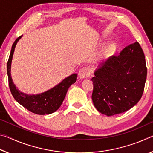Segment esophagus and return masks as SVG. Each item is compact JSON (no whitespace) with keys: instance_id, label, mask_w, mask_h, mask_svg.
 <instances>
[{"instance_id":"34e87169","label":"esophagus","mask_w":153,"mask_h":153,"mask_svg":"<svg viewBox=\"0 0 153 153\" xmlns=\"http://www.w3.org/2000/svg\"><path fill=\"white\" fill-rule=\"evenodd\" d=\"M90 75V70L88 68V67H82V69H80L78 73V76L80 79H83L84 78H86V77H89Z\"/></svg>"}]
</instances>
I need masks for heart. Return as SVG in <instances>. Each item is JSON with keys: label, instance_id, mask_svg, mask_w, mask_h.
I'll use <instances>...</instances> for the list:
<instances>
[{"label": "heart", "instance_id": "1", "mask_svg": "<svg viewBox=\"0 0 153 153\" xmlns=\"http://www.w3.org/2000/svg\"><path fill=\"white\" fill-rule=\"evenodd\" d=\"M115 45L114 44H110L107 46H106L103 49L101 55H100V56H101L102 59H107L109 56L111 54L113 53V52L115 50Z\"/></svg>", "mask_w": 153, "mask_h": 153}]
</instances>
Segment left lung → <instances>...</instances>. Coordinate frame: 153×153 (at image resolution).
Masks as SVG:
<instances>
[{
  "instance_id": "1",
  "label": "left lung",
  "mask_w": 153,
  "mask_h": 153,
  "mask_svg": "<svg viewBox=\"0 0 153 153\" xmlns=\"http://www.w3.org/2000/svg\"><path fill=\"white\" fill-rule=\"evenodd\" d=\"M92 78L93 104L98 112L113 116L136 105L143 94L147 68L144 54L136 41L118 56L101 63Z\"/></svg>"
}]
</instances>
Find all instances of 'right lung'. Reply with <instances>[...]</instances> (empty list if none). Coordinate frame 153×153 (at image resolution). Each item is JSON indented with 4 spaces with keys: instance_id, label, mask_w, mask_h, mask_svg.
<instances>
[{
    "instance_id": "1",
    "label": "right lung",
    "mask_w": 153,
    "mask_h": 153,
    "mask_svg": "<svg viewBox=\"0 0 153 153\" xmlns=\"http://www.w3.org/2000/svg\"><path fill=\"white\" fill-rule=\"evenodd\" d=\"M22 36L23 35L15 40L12 46L11 53L7 62V75L10 90L15 100L28 111L38 115L51 114L57 111L61 107L68 88L76 82L77 74H71L52 88L39 94H28L21 92L13 81L11 68L15 46Z\"/></svg>"
}]
</instances>
